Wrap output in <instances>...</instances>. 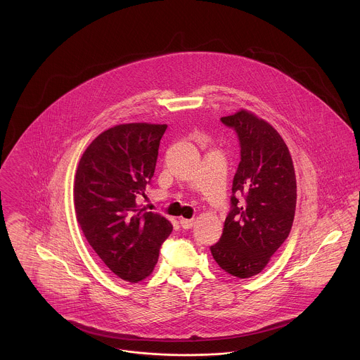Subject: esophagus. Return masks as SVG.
<instances>
[{
	"label": "esophagus",
	"mask_w": 360,
	"mask_h": 360,
	"mask_svg": "<svg viewBox=\"0 0 360 360\" xmlns=\"http://www.w3.org/2000/svg\"><path fill=\"white\" fill-rule=\"evenodd\" d=\"M179 222H181V226H182L184 229H191V228L195 225V219H193V218H192V219L181 218V219H179Z\"/></svg>",
	"instance_id": "obj_1"
}]
</instances>
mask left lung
Wrapping results in <instances>:
<instances>
[{
	"instance_id": "1",
	"label": "left lung",
	"mask_w": 360,
	"mask_h": 360,
	"mask_svg": "<svg viewBox=\"0 0 360 360\" xmlns=\"http://www.w3.org/2000/svg\"><path fill=\"white\" fill-rule=\"evenodd\" d=\"M221 121L238 134L240 162L222 236L210 250L225 272L247 279L258 275L288 238L295 172L287 145L269 122L243 109Z\"/></svg>"
}]
</instances>
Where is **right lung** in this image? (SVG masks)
<instances>
[{
	"mask_svg": "<svg viewBox=\"0 0 360 360\" xmlns=\"http://www.w3.org/2000/svg\"><path fill=\"white\" fill-rule=\"evenodd\" d=\"M165 124H120L99 134L81 156L75 208L81 231L102 262L120 279H146L172 232L168 219L143 211L136 196L150 182Z\"/></svg>",
	"mask_w": 360,
	"mask_h": 360,
	"instance_id": "add662e5",
	"label": "right lung"
}]
</instances>
